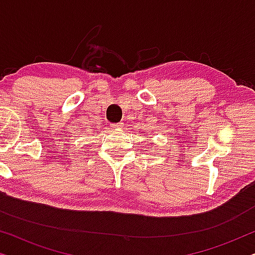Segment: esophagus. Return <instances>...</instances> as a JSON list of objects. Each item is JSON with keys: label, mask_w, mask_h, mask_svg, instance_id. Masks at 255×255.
<instances>
[{"label": "esophagus", "mask_w": 255, "mask_h": 255, "mask_svg": "<svg viewBox=\"0 0 255 255\" xmlns=\"http://www.w3.org/2000/svg\"><path fill=\"white\" fill-rule=\"evenodd\" d=\"M124 127L123 123H116V124H111V128H122Z\"/></svg>", "instance_id": "1"}]
</instances>
